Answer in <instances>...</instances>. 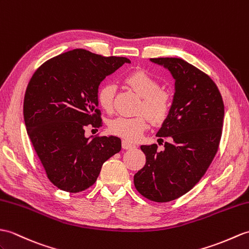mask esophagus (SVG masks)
<instances>
[{"label": "esophagus", "instance_id": "obj_1", "mask_svg": "<svg viewBox=\"0 0 249 249\" xmlns=\"http://www.w3.org/2000/svg\"><path fill=\"white\" fill-rule=\"evenodd\" d=\"M122 147L124 149H132V148H136V145H135V144H132V143H129L128 141L123 140L122 141Z\"/></svg>", "mask_w": 249, "mask_h": 249}]
</instances>
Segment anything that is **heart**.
I'll use <instances>...</instances> for the list:
<instances>
[{"label": "heart", "mask_w": 249, "mask_h": 249, "mask_svg": "<svg viewBox=\"0 0 249 249\" xmlns=\"http://www.w3.org/2000/svg\"><path fill=\"white\" fill-rule=\"evenodd\" d=\"M125 82L143 100L139 110L145 113L155 124L166 119L172 106V97L169 92L161 90L157 79L145 71H135L126 75ZM117 87L114 84L103 85L97 92V102L103 110L110 112L113 107V96ZM148 120L144 114L126 118L118 117L108 124L109 130L127 141H137L147 128Z\"/></svg>", "instance_id": "obj_1"}]
</instances>
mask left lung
Wrapping results in <instances>:
<instances>
[{"mask_svg": "<svg viewBox=\"0 0 249 249\" xmlns=\"http://www.w3.org/2000/svg\"><path fill=\"white\" fill-rule=\"evenodd\" d=\"M149 60L170 71L175 92L156 135L167 139L164 149L141 145L146 162L134 182L144 197L166 203L189 192L212 162L222 136L224 103L213 80L189 62L172 57Z\"/></svg>", "mask_w": 249, "mask_h": 249, "instance_id": "left-lung-1", "label": "left lung"}]
</instances>
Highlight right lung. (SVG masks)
Returning a JSON list of instances; mask_svg holds the SVG:
<instances>
[{"label":"right lung","mask_w":249,"mask_h":249,"mask_svg":"<svg viewBox=\"0 0 249 249\" xmlns=\"http://www.w3.org/2000/svg\"><path fill=\"white\" fill-rule=\"evenodd\" d=\"M124 63L130 60L75 49L45 61L28 83L23 104L27 135L58 189H88L103 163L122 148L120 138L86 137L85 127L102 126L98 87Z\"/></svg>","instance_id":"add662e5"}]
</instances>
